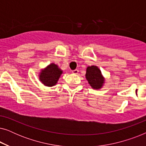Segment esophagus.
<instances>
[{"instance_id": "obj_1", "label": "esophagus", "mask_w": 146, "mask_h": 146, "mask_svg": "<svg viewBox=\"0 0 146 146\" xmlns=\"http://www.w3.org/2000/svg\"><path fill=\"white\" fill-rule=\"evenodd\" d=\"M72 72L73 74H78V69L74 70L72 71Z\"/></svg>"}]
</instances>
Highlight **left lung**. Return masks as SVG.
I'll use <instances>...</instances> for the list:
<instances>
[{"instance_id":"obj_1","label":"left lung","mask_w":146,"mask_h":146,"mask_svg":"<svg viewBox=\"0 0 146 146\" xmlns=\"http://www.w3.org/2000/svg\"><path fill=\"white\" fill-rule=\"evenodd\" d=\"M86 77L90 85L94 89L100 88L104 82L102 76L101 71L95 66H92L87 68Z\"/></svg>"}]
</instances>
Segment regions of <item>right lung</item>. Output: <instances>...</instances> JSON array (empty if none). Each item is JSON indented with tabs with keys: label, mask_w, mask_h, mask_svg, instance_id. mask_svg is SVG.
<instances>
[{
	"label": "right lung",
	"mask_w": 146,
	"mask_h": 146,
	"mask_svg": "<svg viewBox=\"0 0 146 146\" xmlns=\"http://www.w3.org/2000/svg\"><path fill=\"white\" fill-rule=\"evenodd\" d=\"M62 71L58 68L57 65L51 64L40 75V79L46 86H53L57 83Z\"/></svg>",
	"instance_id": "obj_1"
}]
</instances>
